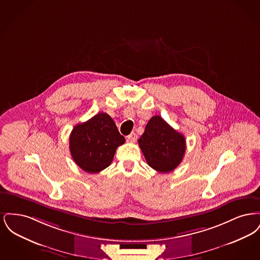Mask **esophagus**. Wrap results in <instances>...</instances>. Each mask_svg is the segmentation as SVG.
<instances>
[{
  "label": "esophagus",
  "mask_w": 260,
  "mask_h": 260,
  "mask_svg": "<svg viewBox=\"0 0 260 260\" xmlns=\"http://www.w3.org/2000/svg\"><path fill=\"white\" fill-rule=\"evenodd\" d=\"M136 139H137V135L136 133H132L129 136H127V141L129 142H136Z\"/></svg>",
  "instance_id": "obj_1"
}]
</instances>
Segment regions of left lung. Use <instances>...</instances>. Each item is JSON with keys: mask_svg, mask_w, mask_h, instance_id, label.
Segmentation results:
<instances>
[{"mask_svg": "<svg viewBox=\"0 0 260 260\" xmlns=\"http://www.w3.org/2000/svg\"><path fill=\"white\" fill-rule=\"evenodd\" d=\"M149 166L161 173H171L181 162L186 150L185 137L160 116L149 120L138 139Z\"/></svg>", "mask_w": 260, "mask_h": 260, "instance_id": "left-lung-1", "label": "left lung"}]
</instances>
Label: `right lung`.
Instances as JSON below:
<instances>
[{
    "label": "right lung",
    "mask_w": 260,
    "mask_h": 260,
    "mask_svg": "<svg viewBox=\"0 0 260 260\" xmlns=\"http://www.w3.org/2000/svg\"><path fill=\"white\" fill-rule=\"evenodd\" d=\"M124 141L111 117L99 113L87 122L75 125L69 148L75 162L83 171L98 173L110 166L116 150Z\"/></svg>",
    "instance_id": "add662e5"
}]
</instances>
